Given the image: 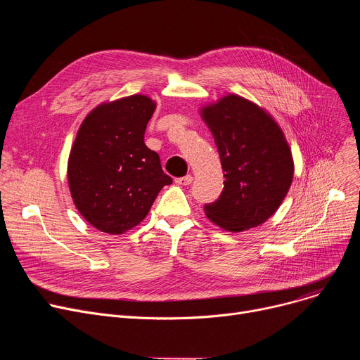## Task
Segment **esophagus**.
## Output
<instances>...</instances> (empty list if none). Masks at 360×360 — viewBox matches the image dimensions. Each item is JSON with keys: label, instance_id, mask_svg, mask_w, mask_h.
I'll use <instances>...</instances> for the list:
<instances>
[{"label": "esophagus", "instance_id": "34e87169", "mask_svg": "<svg viewBox=\"0 0 360 360\" xmlns=\"http://www.w3.org/2000/svg\"><path fill=\"white\" fill-rule=\"evenodd\" d=\"M175 182L178 185H190L193 182V176L191 175H186V176H182V178H176Z\"/></svg>", "mask_w": 360, "mask_h": 360}]
</instances>
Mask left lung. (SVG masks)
I'll use <instances>...</instances> for the list:
<instances>
[{
    "label": "left lung",
    "instance_id": "1",
    "mask_svg": "<svg viewBox=\"0 0 360 360\" xmlns=\"http://www.w3.org/2000/svg\"><path fill=\"white\" fill-rule=\"evenodd\" d=\"M217 146L224 186L207 217L220 228L242 232L271 217L292 179L290 148L278 125L259 106L236 94L202 109Z\"/></svg>",
    "mask_w": 360,
    "mask_h": 360
}]
</instances>
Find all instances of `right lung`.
<instances>
[{
	"label": "right lung",
	"mask_w": 360,
	"mask_h": 360,
	"mask_svg": "<svg viewBox=\"0 0 360 360\" xmlns=\"http://www.w3.org/2000/svg\"><path fill=\"white\" fill-rule=\"evenodd\" d=\"M155 102L141 94L103 103L83 121L68 160L75 207L94 228L120 235L137 226L165 185L156 151L144 144Z\"/></svg>",
	"instance_id": "obj_1"
}]
</instances>
